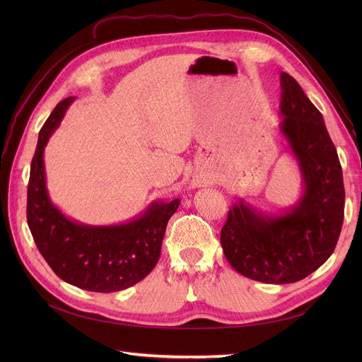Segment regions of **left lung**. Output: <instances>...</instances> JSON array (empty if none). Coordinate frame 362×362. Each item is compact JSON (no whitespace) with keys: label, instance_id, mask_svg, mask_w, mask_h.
<instances>
[{"label":"left lung","instance_id":"1","mask_svg":"<svg viewBox=\"0 0 362 362\" xmlns=\"http://www.w3.org/2000/svg\"><path fill=\"white\" fill-rule=\"evenodd\" d=\"M281 133L302 173L299 202L281 216L234 204L221 233L223 254L238 273L266 284L306 278L332 255L344 218V184L322 113L299 83L281 72Z\"/></svg>","mask_w":362,"mask_h":362}]
</instances>
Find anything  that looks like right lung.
<instances>
[{
    "label": "right lung",
    "mask_w": 362,
    "mask_h": 362,
    "mask_svg": "<svg viewBox=\"0 0 362 362\" xmlns=\"http://www.w3.org/2000/svg\"><path fill=\"white\" fill-rule=\"evenodd\" d=\"M72 101L69 96L59 103L39 133L27 190L28 228L59 278L89 291H120L156 267L168 222L180 199L151 204L134 221L113 226L83 225L64 216L48 196L43 149Z\"/></svg>",
    "instance_id": "right-lung-1"
}]
</instances>
